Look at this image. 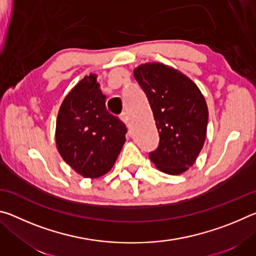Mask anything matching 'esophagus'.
<instances>
[{"label": "esophagus", "instance_id": "obj_1", "mask_svg": "<svg viewBox=\"0 0 256 256\" xmlns=\"http://www.w3.org/2000/svg\"><path fill=\"white\" fill-rule=\"evenodd\" d=\"M120 118L122 120L123 122H124L125 124H126L128 126V114H126V112H123V114L120 116Z\"/></svg>", "mask_w": 256, "mask_h": 256}]
</instances>
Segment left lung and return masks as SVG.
I'll return each instance as SVG.
<instances>
[{
    "label": "left lung",
    "mask_w": 256,
    "mask_h": 256,
    "mask_svg": "<svg viewBox=\"0 0 256 256\" xmlns=\"http://www.w3.org/2000/svg\"><path fill=\"white\" fill-rule=\"evenodd\" d=\"M134 78L148 98L159 133L149 158L160 172L180 175L193 166L204 144L208 106L198 86L162 63L134 68Z\"/></svg>",
    "instance_id": "1"
}]
</instances>
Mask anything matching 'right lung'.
<instances>
[{
  "label": "right lung",
  "mask_w": 256,
  "mask_h": 256,
  "mask_svg": "<svg viewBox=\"0 0 256 256\" xmlns=\"http://www.w3.org/2000/svg\"><path fill=\"white\" fill-rule=\"evenodd\" d=\"M128 128L106 108L96 74L86 76L60 107L56 146L64 162L86 178L112 170L125 142Z\"/></svg>",
  "instance_id": "right-lung-1"
}]
</instances>
